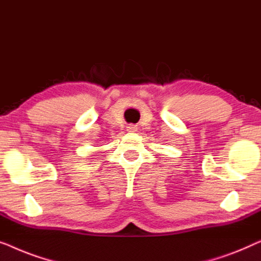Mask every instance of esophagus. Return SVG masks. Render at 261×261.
<instances>
[{
  "label": "esophagus",
  "mask_w": 261,
  "mask_h": 261,
  "mask_svg": "<svg viewBox=\"0 0 261 261\" xmlns=\"http://www.w3.org/2000/svg\"><path fill=\"white\" fill-rule=\"evenodd\" d=\"M127 127V131H130V132H134V131H137V125H134V124H129V125L126 126Z\"/></svg>",
  "instance_id": "obj_1"
}]
</instances>
